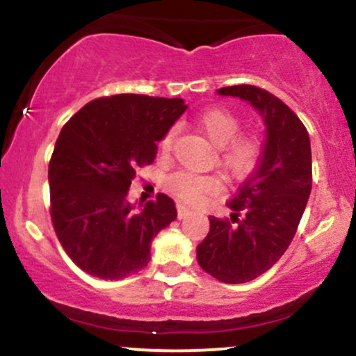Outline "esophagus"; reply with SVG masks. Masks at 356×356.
Wrapping results in <instances>:
<instances>
[{"mask_svg": "<svg viewBox=\"0 0 356 356\" xmlns=\"http://www.w3.org/2000/svg\"><path fill=\"white\" fill-rule=\"evenodd\" d=\"M189 213H191V210H189L188 207H184V204L177 203V217L179 218H186Z\"/></svg>", "mask_w": 356, "mask_h": 356, "instance_id": "34e87169", "label": "esophagus"}]
</instances>
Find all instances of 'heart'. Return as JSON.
Listing matches in <instances>:
<instances>
[{
    "mask_svg": "<svg viewBox=\"0 0 356 356\" xmlns=\"http://www.w3.org/2000/svg\"><path fill=\"white\" fill-rule=\"evenodd\" d=\"M198 127L203 134L218 146L217 163L232 181H245L258 168L264 155V143L254 132L241 131L238 115L225 108H210L198 117ZM175 127H170L158 141L161 155H168L174 148ZM222 179L215 174H195L179 170L167 179V188L177 200L189 204H200L222 191Z\"/></svg>",
    "mask_w": 356,
    "mask_h": 356,
    "instance_id": "b5f03b06",
    "label": "heart"
}]
</instances>
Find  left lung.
I'll return each mask as SVG.
<instances>
[{
  "instance_id": "8db88e82",
  "label": "left lung",
  "mask_w": 356,
  "mask_h": 356,
  "mask_svg": "<svg viewBox=\"0 0 356 356\" xmlns=\"http://www.w3.org/2000/svg\"><path fill=\"white\" fill-rule=\"evenodd\" d=\"M217 92L250 102L267 125L260 165L227 203L231 218L210 217V231L196 248L204 272L241 284L267 272L296 234L312 191L310 138L298 115L265 89L239 84Z\"/></svg>"
}]
</instances>
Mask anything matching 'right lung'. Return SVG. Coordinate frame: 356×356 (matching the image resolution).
I'll return each mask as SVG.
<instances>
[{"mask_svg":"<svg viewBox=\"0 0 356 356\" xmlns=\"http://www.w3.org/2000/svg\"><path fill=\"white\" fill-rule=\"evenodd\" d=\"M184 110L179 98L113 95L89 102L63 125L48 165L49 215L79 268L118 281L148 265L152 241L177 210L158 193L136 211L127 193L136 168L153 163L156 141Z\"/></svg>","mask_w":356,"mask_h":356,"instance_id":"right-lung-1","label":"right lung"}]
</instances>
